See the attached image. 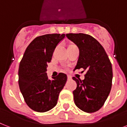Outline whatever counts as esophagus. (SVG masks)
I'll use <instances>...</instances> for the list:
<instances>
[{"label":"esophagus","mask_w":127,"mask_h":127,"mask_svg":"<svg viewBox=\"0 0 127 127\" xmlns=\"http://www.w3.org/2000/svg\"><path fill=\"white\" fill-rule=\"evenodd\" d=\"M67 78H68V80H71V79H72V77H71L70 76H69V75H68V76H67Z\"/></svg>","instance_id":"obj_1"}]
</instances>
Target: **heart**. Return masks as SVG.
<instances>
[{
  "label": "heart",
  "mask_w": 127,
  "mask_h": 127,
  "mask_svg": "<svg viewBox=\"0 0 127 127\" xmlns=\"http://www.w3.org/2000/svg\"><path fill=\"white\" fill-rule=\"evenodd\" d=\"M71 45H73V44H71Z\"/></svg>",
  "instance_id": "heart-1"
}]
</instances>
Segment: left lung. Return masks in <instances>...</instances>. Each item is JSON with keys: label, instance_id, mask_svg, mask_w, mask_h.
<instances>
[{"label": "left lung", "instance_id": "obj_1", "mask_svg": "<svg viewBox=\"0 0 127 127\" xmlns=\"http://www.w3.org/2000/svg\"><path fill=\"white\" fill-rule=\"evenodd\" d=\"M66 36L80 50L74 70H86L83 80L72 78L77 83L73 91L74 103L83 112L93 113L102 107L111 91L112 63L104 47L93 36L83 33H69Z\"/></svg>", "mask_w": 127, "mask_h": 127}]
</instances>
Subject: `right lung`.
Returning <instances> with one entry per match:
<instances>
[{"mask_svg": "<svg viewBox=\"0 0 127 127\" xmlns=\"http://www.w3.org/2000/svg\"><path fill=\"white\" fill-rule=\"evenodd\" d=\"M64 37V34L36 37L27 47L20 62L19 89L28 106L35 112H46L54 108L66 82L65 74L59 73L50 80L46 73L55 47Z\"/></svg>", "mask_w": 127, "mask_h": 127, "instance_id": "obj_1", "label": "right lung"}]
</instances>
